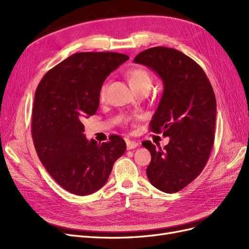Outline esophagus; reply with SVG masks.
<instances>
[{
  "label": "esophagus",
  "mask_w": 249,
  "mask_h": 249,
  "mask_svg": "<svg viewBox=\"0 0 249 249\" xmlns=\"http://www.w3.org/2000/svg\"><path fill=\"white\" fill-rule=\"evenodd\" d=\"M125 142H126V148L127 149H133V148L138 146V142H136V141H132V140L126 139Z\"/></svg>",
  "instance_id": "34e87169"
}]
</instances>
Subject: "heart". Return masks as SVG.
Instances as JSON below:
<instances>
[{
	"label": "heart",
	"instance_id": "b5f03b06",
	"mask_svg": "<svg viewBox=\"0 0 249 249\" xmlns=\"http://www.w3.org/2000/svg\"><path fill=\"white\" fill-rule=\"evenodd\" d=\"M125 77L127 81H129L131 87L134 90L141 88L143 86L152 85V77H150L149 72L146 70L142 69V67H133V69L127 70L125 71ZM106 91H107V83H104L99 91V97L101 101L105 99Z\"/></svg>",
	"mask_w": 249,
	"mask_h": 249
}]
</instances>
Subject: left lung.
<instances>
[{"label":"left lung","mask_w":249,"mask_h":249,"mask_svg":"<svg viewBox=\"0 0 249 249\" xmlns=\"http://www.w3.org/2000/svg\"><path fill=\"white\" fill-rule=\"evenodd\" d=\"M135 63L146 65L163 80L164 91L150 120V131L163 132V148L143 141L152 160L146 175L154 187L176 193L205 168L215 139L216 97L201 67L176 49L156 47L141 52Z\"/></svg>","instance_id":"1"}]
</instances>
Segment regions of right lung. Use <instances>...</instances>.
Wrapping results in <instances>:
<instances>
[{"instance_id": "obj_1", "label": "right lung", "mask_w": 249, "mask_h": 249, "mask_svg": "<svg viewBox=\"0 0 249 249\" xmlns=\"http://www.w3.org/2000/svg\"><path fill=\"white\" fill-rule=\"evenodd\" d=\"M129 56L85 52L70 56L44 74L36 88L32 138L44 168L63 189L91 194L106 184L113 164L126 145L118 135L107 142L88 141L85 118L99 108L104 81Z\"/></svg>"}]
</instances>
